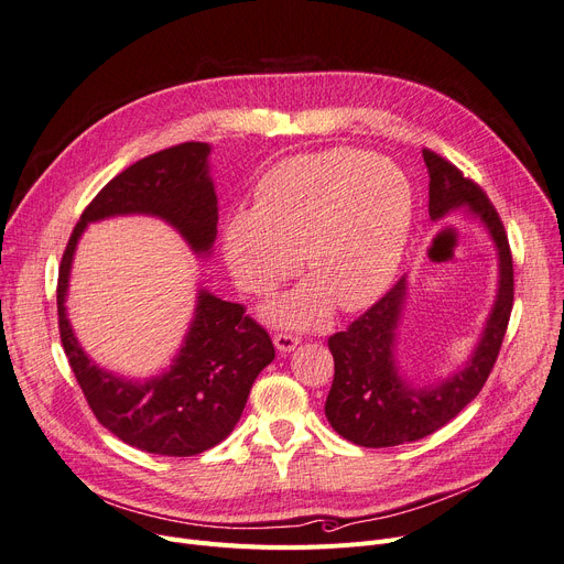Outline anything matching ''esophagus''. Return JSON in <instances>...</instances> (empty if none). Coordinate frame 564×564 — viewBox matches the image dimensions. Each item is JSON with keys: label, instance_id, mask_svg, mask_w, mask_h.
Here are the masks:
<instances>
[{"label": "esophagus", "instance_id": "34e87169", "mask_svg": "<svg viewBox=\"0 0 564 564\" xmlns=\"http://www.w3.org/2000/svg\"><path fill=\"white\" fill-rule=\"evenodd\" d=\"M274 345H276L279 351L285 354V351H292L294 347L300 345V338L292 336V334H276V336H274Z\"/></svg>", "mask_w": 564, "mask_h": 564}]
</instances>
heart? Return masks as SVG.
I'll return each mask as SVG.
<instances>
[{"label":"heart","mask_w":564,"mask_h":564,"mask_svg":"<svg viewBox=\"0 0 564 564\" xmlns=\"http://www.w3.org/2000/svg\"><path fill=\"white\" fill-rule=\"evenodd\" d=\"M413 219L406 175L359 148H327L288 158L267 171L253 210L224 224V258L249 294H270L294 274L302 251L313 276L267 306L279 327L308 329L334 302L351 313L370 306L391 283Z\"/></svg>","instance_id":"b5f03b06"}]
</instances>
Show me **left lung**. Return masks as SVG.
<instances>
[{
	"label": "left lung",
	"mask_w": 564,
	"mask_h": 564,
	"mask_svg": "<svg viewBox=\"0 0 564 564\" xmlns=\"http://www.w3.org/2000/svg\"><path fill=\"white\" fill-rule=\"evenodd\" d=\"M423 160L430 173V217L441 219L466 205L468 213L480 217L487 226L500 260L498 294L468 366L430 389L406 387L395 368L393 340L406 297L404 276L364 315L354 319L345 332L329 336L334 383L324 413L343 438L364 448L400 446V443L419 441L451 423L482 391L498 359L512 313V251L506 226H502L494 203L478 183L464 177V173L446 158L423 148Z\"/></svg>",
	"instance_id": "1"
}]
</instances>
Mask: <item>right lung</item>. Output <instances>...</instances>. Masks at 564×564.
Returning <instances> with one entry per match:
<instances>
[{
  "mask_svg": "<svg viewBox=\"0 0 564 564\" xmlns=\"http://www.w3.org/2000/svg\"><path fill=\"white\" fill-rule=\"evenodd\" d=\"M207 153V143L185 141L111 177L84 207L58 267V334L94 416L128 446L166 457L198 455L232 432L256 377L274 361L270 334L242 304L200 290L192 329L171 370L139 383L113 377L86 357L64 300L79 235L86 224L105 217L155 215L181 230L196 253L210 251L219 215Z\"/></svg>",
  "mask_w": 564,
  "mask_h": 564,
  "instance_id": "1",
  "label": "right lung"
}]
</instances>
